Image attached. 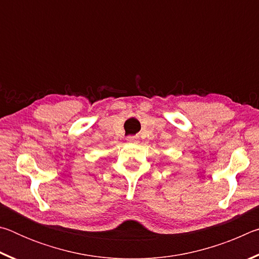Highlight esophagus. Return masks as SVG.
I'll return each mask as SVG.
<instances>
[{"mask_svg":"<svg viewBox=\"0 0 259 259\" xmlns=\"http://www.w3.org/2000/svg\"><path fill=\"white\" fill-rule=\"evenodd\" d=\"M129 143H137L138 142V137L137 136H129L128 138H126Z\"/></svg>","mask_w":259,"mask_h":259,"instance_id":"34e87169","label":"esophagus"}]
</instances>
